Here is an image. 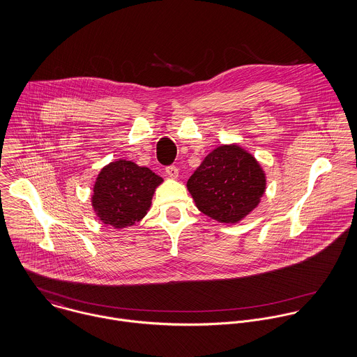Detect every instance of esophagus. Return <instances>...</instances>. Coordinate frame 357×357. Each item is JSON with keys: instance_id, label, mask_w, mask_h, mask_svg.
Returning <instances> with one entry per match:
<instances>
[{"instance_id": "esophagus-1", "label": "esophagus", "mask_w": 357, "mask_h": 357, "mask_svg": "<svg viewBox=\"0 0 357 357\" xmlns=\"http://www.w3.org/2000/svg\"><path fill=\"white\" fill-rule=\"evenodd\" d=\"M165 172H167V175H168L169 178H172V179H176V178H178V175H179V171H178V168H176L175 165H169V167H167Z\"/></svg>"}]
</instances>
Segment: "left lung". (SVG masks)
<instances>
[{
  "label": "left lung",
  "instance_id": "obj_1",
  "mask_svg": "<svg viewBox=\"0 0 357 357\" xmlns=\"http://www.w3.org/2000/svg\"><path fill=\"white\" fill-rule=\"evenodd\" d=\"M186 186L203 214L220 223H238L261 203L266 174L250 151L229 143L206 155Z\"/></svg>",
  "mask_w": 357,
  "mask_h": 357
}]
</instances>
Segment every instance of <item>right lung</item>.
I'll return each instance as SVG.
<instances>
[{
	"mask_svg": "<svg viewBox=\"0 0 357 357\" xmlns=\"http://www.w3.org/2000/svg\"><path fill=\"white\" fill-rule=\"evenodd\" d=\"M162 182L161 176L134 161H112L96 176L92 210L102 223L114 229L134 226L149 213L153 195Z\"/></svg>",
	"mask_w": 357,
	"mask_h": 357,
	"instance_id": "obj_1",
	"label": "right lung"
}]
</instances>
